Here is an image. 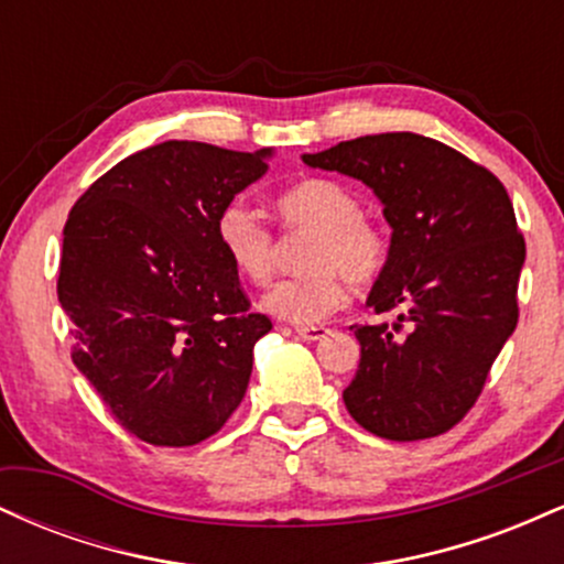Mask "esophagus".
Here are the masks:
<instances>
[{"label": "esophagus", "mask_w": 564, "mask_h": 564, "mask_svg": "<svg viewBox=\"0 0 564 564\" xmlns=\"http://www.w3.org/2000/svg\"><path fill=\"white\" fill-rule=\"evenodd\" d=\"M296 334H300L304 341H318L328 334V328L326 326H296Z\"/></svg>", "instance_id": "esophagus-1"}]
</instances>
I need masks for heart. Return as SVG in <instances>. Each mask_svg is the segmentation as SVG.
Segmentation results:
<instances>
[{"label":"heart","instance_id":"obj_1","mask_svg":"<svg viewBox=\"0 0 564 564\" xmlns=\"http://www.w3.org/2000/svg\"><path fill=\"white\" fill-rule=\"evenodd\" d=\"M281 223L289 230L313 232L304 268L310 273L278 281L262 296V307L275 318L313 326L326 321L347 302V281L371 283L387 264V241L364 217L358 193L336 180L310 177L291 185L275 200ZM217 243L230 268L251 283H268L278 264V243L268 225L246 204L219 212Z\"/></svg>","mask_w":564,"mask_h":564}]
</instances>
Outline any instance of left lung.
<instances>
[{
	"mask_svg": "<svg viewBox=\"0 0 564 564\" xmlns=\"http://www.w3.org/2000/svg\"><path fill=\"white\" fill-rule=\"evenodd\" d=\"M302 161L371 187L392 228L366 304L394 323L352 326L360 364L341 394L349 416L398 443L443 435L475 405L517 326L525 241L507 187L413 132L366 134Z\"/></svg>",
	"mask_w": 564,
	"mask_h": 564,
	"instance_id": "obj_1",
	"label": "left lung"
}]
</instances>
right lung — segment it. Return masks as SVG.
Segmentation results:
<instances>
[{
	"instance_id": "right-lung-1",
	"label": "right lung",
	"mask_w": 564,
	"mask_h": 564,
	"mask_svg": "<svg viewBox=\"0 0 564 564\" xmlns=\"http://www.w3.org/2000/svg\"><path fill=\"white\" fill-rule=\"evenodd\" d=\"M273 153L166 140L119 161L70 209L57 300L74 364L145 443L196 445L243 400L273 323L249 310L215 225Z\"/></svg>"
}]
</instances>
